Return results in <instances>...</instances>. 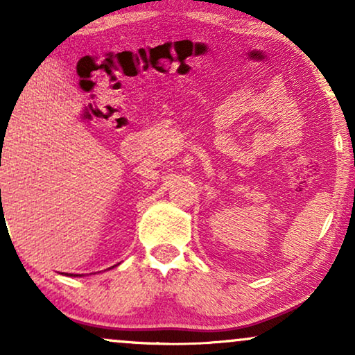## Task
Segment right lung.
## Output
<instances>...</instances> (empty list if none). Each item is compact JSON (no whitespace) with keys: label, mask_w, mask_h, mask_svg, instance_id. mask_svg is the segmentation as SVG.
Segmentation results:
<instances>
[{"label":"right lung","mask_w":355,"mask_h":355,"mask_svg":"<svg viewBox=\"0 0 355 355\" xmlns=\"http://www.w3.org/2000/svg\"><path fill=\"white\" fill-rule=\"evenodd\" d=\"M76 276H79V275H76Z\"/></svg>","instance_id":"obj_1"}]
</instances>
